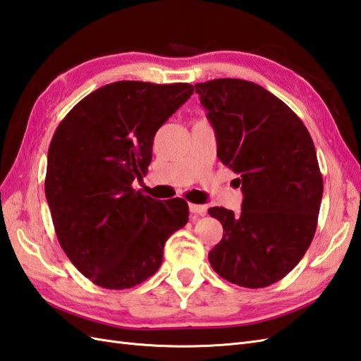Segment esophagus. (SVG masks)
<instances>
[{"label":"esophagus","mask_w":361,"mask_h":361,"mask_svg":"<svg viewBox=\"0 0 361 361\" xmlns=\"http://www.w3.org/2000/svg\"><path fill=\"white\" fill-rule=\"evenodd\" d=\"M189 211H190V214L192 215H195V216H198V215H206V207L204 206H198V204H189Z\"/></svg>","instance_id":"esophagus-1"}]
</instances>
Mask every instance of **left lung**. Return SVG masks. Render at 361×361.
<instances>
[{
	"label": "left lung",
	"instance_id": "1",
	"mask_svg": "<svg viewBox=\"0 0 361 361\" xmlns=\"http://www.w3.org/2000/svg\"><path fill=\"white\" fill-rule=\"evenodd\" d=\"M216 138V157L238 173L241 212L211 207L223 238L211 252L214 271L258 289L286 276L317 229L323 178L314 141L298 116L252 81L220 78L195 85Z\"/></svg>",
	"mask_w": 361,
	"mask_h": 361
}]
</instances>
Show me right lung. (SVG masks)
Returning a JSON list of instances; mask_svg holds the SVG:
<instances>
[{"instance_id": "add662e5", "label": "right lung", "mask_w": 361, "mask_h": 361, "mask_svg": "<svg viewBox=\"0 0 361 361\" xmlns=\"http://www.w3.org/2000/svg\"><path fill=\"white\" fill-rule=\"evenodd\" d=\"M192 94L188 82H111L82 98L54 133L44 190L56 237L98 286L129 289L152 276L166 240L189 220L184 200L158 201L132 183L152 161L157 130Z\"/></svg>"}]
</instances>
